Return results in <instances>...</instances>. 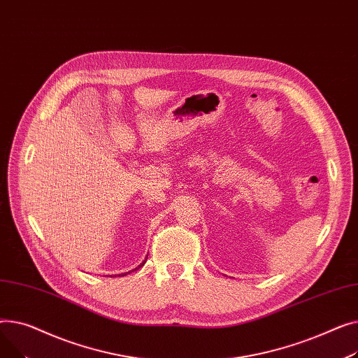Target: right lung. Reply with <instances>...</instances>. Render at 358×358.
I'll return each instance as SVG.
<instances>
[{"instance_id": "1", "label": "right lung", "mask_w": 358, "mask_h": 358, "mask_svg": "<svg viewBox=\"0 0 358 358\" xmlns=\"http://www.w3.org/2000/svg\"><path fill=\"white\" fill-rule=\"evenodd\" d=\"M144 263H145V260H144V262H143V263H141V264H140V266H138V267H141V266H144ZM138 267H136V268H138ZM136 268H134V270H136ZM127 273H130V271H127ZM127 273H122V275H120V276H125V275H127Z\"/></svg>"}]
</instances>
